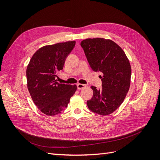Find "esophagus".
I'll use <instances>...</instances> for the list:
<instances>
[{
    "label": "esophagus",
    "mask_w": 160,
    "mask_h": 160,
    "mask_svg": "<svg viewBox=\"0 0 160 160\" xmlns=\"http://www.w3.org/2000/svg\"><path fill=\"white\" fill-rule=\"evenodd\" d=\"M77 89H78L79 90H81V89H83V88H86L87 85H83V84H80V83H79V84L77 85Z\"/></svg>",
    "instance_id": "esophagus-1"
}]
</instances>
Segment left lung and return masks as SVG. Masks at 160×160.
Masks as SVG:
<instances>
[{"mask_svg":"<svg viewBox=\"0 0 160 160\" xmlns=\"http://www.w3.org/2000/svg\"><path fill=\"white\" fill-rule=\"evenodd\" d=\"M81 46L91 69L103 74L102 88L91 87L93 95L87 101L88 108L95 113L109 115L122 105L129 91L132 75L129 59L122 48L110 39L87 38Z\"/></svg>","mask_w":160,"mask_h":160,"instance_id":"left-lung-1","label":"left lung"}]
</instances>
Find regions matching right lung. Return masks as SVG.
I'll return each instance as SVG.
<instances>
[{
    "instance_id": "1",
    "label": "right lung",
    "mask_w": 160,
    "mask_h": 160,
    "mask_svg": "<svg viewBox=\"0 0 160 160\" xmlns=\"http://www.w3.org/2000/svg\"><path fill=\"white\" fill-rule=\"evenodd\" d=\"M75 45L73 41L42 47L34 53L27 66V88L34 103L47 115L64 111L77 90V85L59 83L56 79Z\"/></svg>"
}]
</instances>
